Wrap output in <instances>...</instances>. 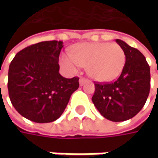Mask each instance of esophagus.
Instances as JSON below:
<instances>
[{
    "label": "esophagus",
    "instance_id": "esophagus-1",
    "mask_svg": "<svg viewBox=\"0 0 158 158\" xmlns=\"http://www.w3.org/2000/svg\"><path fill=\"white\" fill-rule=\"evenodd\" d=\"M88 82V79H86V78H84V77H80V79H79V83H80L81 86H82L84 83H86V82Z\"/></svg>",
    "mask_w": 158,
    "mask_h": 158
}]
</instances>
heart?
<instances>
[{"instance_id":"obj_1","label":"heart","mask_w":158,"mask_h":158,"mask_svg":"<svg viewBox=\"0 0 158 158\" xmlns=\"http://www.w3.org/2000/svg\"><path fill=\"white\" fill-rule=\"evenodd\" d=\"M60 62L71 71L85 67L88 76L97 82H112L120 76L126 55L117 44L107 42L82 43L73 46L71 52H64Z\"/></svg>"}]
</instances>
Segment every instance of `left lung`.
Listing matches in <instances>:
<instances>
[{
  "instance_id": "obj_1",
  "label": "left lung",
  "mask_w": 158,
  "mask_h": 158,
  "mask_svg": "<svg viewBox=\"0 0 158 158\" xmlns=\"http://www.w3.org/2000/svg\"><path fill=\"white\" fill-rule=\"evenodd\" d=\"M116 42L126 55L124 69L115 82L95 83L91 99L102 116L119 122L135 117L145 105L150 89V69L139 50L122 40Z\"/></svg>"
}]
</instances>
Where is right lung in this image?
<instances>
[{
	"instance_id": "right-lung-1",
	"label": "right lung",
	"mask_w": 158,
	"mask_h": 158,
	"mask_svg": "<svg viewBox=\"0 0 158 158\" xmlns=\"http://www.w3.org/2000/svg\"><path fill=\"white\" fill-rule=\"evenodd\" d=\"M62 41H43L15 54L9 65L10 101L23 117L37 123L56 120L79 87V78L59 73Z\"/></svg>"
}]
</instances>
